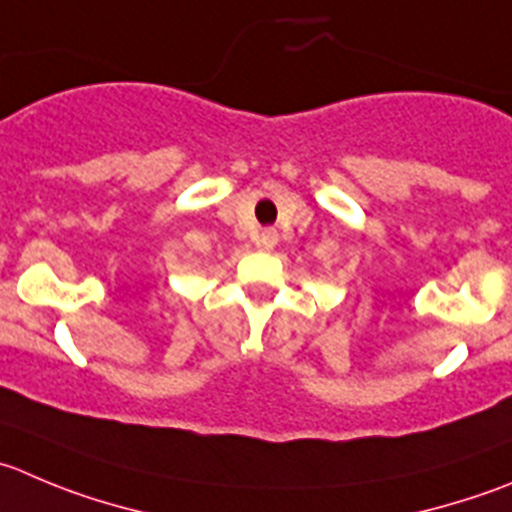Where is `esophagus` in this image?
<instances>
[{
	"label": "esophagus",
	"instance_id": "obj_1",
	"mask_svg": "<svg viewBox=\"0 0 512 512\" xmlns=\"http://www.w3.org/2000/svg\"><path fill=\"white\" fill-rule=\"evenodd\" d=\"M276 243H279V233H276L274 228H264V231H261V238H259V246L266 248V251H271Z\"/></svg>",
	"mask_w": 512,
	"mask_h": 512
}]
</instances>
